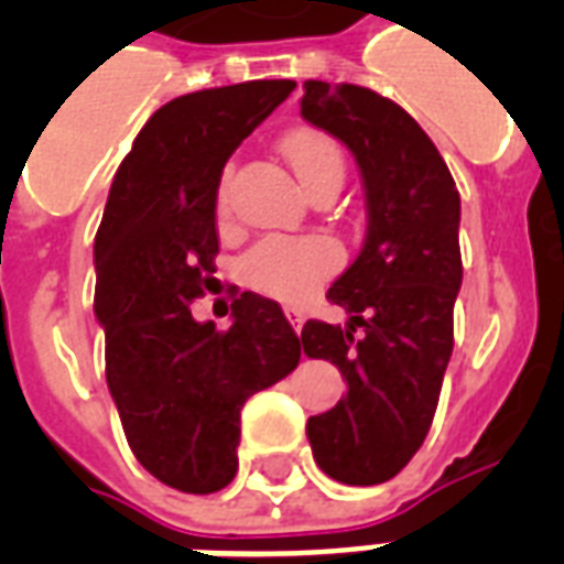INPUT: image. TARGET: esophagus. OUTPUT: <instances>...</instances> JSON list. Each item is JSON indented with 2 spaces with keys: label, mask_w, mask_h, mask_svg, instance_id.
<instances>
[{
  "label": "esophagus",
  "mask_w": 564,
  "mask_h": 564,
  "mask_svg": "<svg viewBox=\"0 0 564 564\" xmlns=\"http://www.w3.org/2000/svg\"><path fill=\"white\" fill-rule=\"evenodd\" d=\"M283 313H286V318H290V325L295 327V330H301V327H304V322H307V313H304L301 307H295V304L283 307Z\"/></svg>",
  "instance_id": "obj_1"
}]
</instances>
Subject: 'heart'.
<instances>
[{
  "instance_id": "obj_1",
  "label": "heart",
  "mask_w": 564,
  "mask_h": 564,
  "mask_svg": "<svg viewBox=\"0 0 564 564\" xmlns=\"http://www.w3.org/2000/svg\"><path fill=\"white\" fill-rule=\"evenodd\" d=\"M283 158L299 175L304 189H313L318 181L343 178V149L334 137L316 128H299L281 140ZM230 184V170H225L219 184V198H225ZM336 251L330 242L316 237H265L242 257V281L251 290L281 301H301L334 272Z\"/></svg>"
}]
</instances>
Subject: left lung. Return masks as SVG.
<instances>
[{"label": "left lung", "instance_id": "8db88e82", "mask_svg": "<svg viewBox=\"0 0 564 564\" xmlns=\"http://www.w3.org/2000/svg\"><path fill=\"white\" fill-rule=\"evenodd\" d=\"M301 117L348 145L369 213L360 254L327 290L348 322L301 330L304 354L348 380L343 401L307 421V438L327 477L377 486L427 436L454 351L459 193L419 122L369 87L304 82Z\"/></svg>", "mask_w": 564, "mask_h": 564}]
</instances>
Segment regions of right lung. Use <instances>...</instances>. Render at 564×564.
I'll list each match as a JSON object with an SVG mask.
<instances>
[{
	"label": "right lung",
	"mask_w": 564,
	"mask_h": 564,
	"mask_svg": "<svg viewBox=\"0 0 564 564\" xmlns=\"http://www.w3.org/2000/svg\"><path fill=\"white\" fill-rule=\"evenodd\" d=\"M292 90L281 78L166 101L119 163L96 230L93 310L110 398L137 463L187 495L234 480L239 412L301 360L278 301L242 292L228 330L189 310L216 272L221 170Z\"/></svg>",
	"instance_id": "add662e5"
}]
</instances>
